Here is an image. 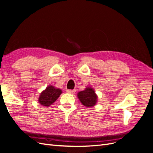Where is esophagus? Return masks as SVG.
<instances>
[{
	"label": "esophagus",
	"mask_w": 153,
	"mask_h": 153,
	"mask_svg": "<svg viewBox=\"0 0 153 153\" xmlns=\"http://www.w3.org/2000/svg\"><path fill=\"white\" fill-rule=\"evenodd\" d=\"M67 92H68V93H69V94H74L75 92V89H73V90L68 89V90H67Z\"/></svg>",
	"instance_id": "esophagus-1"
}]
</instances>
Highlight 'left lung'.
Instances as JSON below:
<instances>
[{
  "mask_svg": "<svg viewBox=\"0 0 153 153\" xmlns=\"http://www.w3.org/2000/svg\"><path fill=\"white\" fill-rule=\"evenodd\" d=\"M77 95L82 105L87 107H91L94 106L98 98L94 89L91 87H87L85 90L79 92Z\"/></svg>",
  "mask_w": 153,
  "mask_h": 153,
  "instance_id": "obj_1",
  "label": "left lung"
}]
</instances>
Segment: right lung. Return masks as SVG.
Wrapping results in <instances>:
<instances>
[{
	"instance_id": "add662e5",
	"label": "right lung",
	"mask_w": 153,
	"mask_h": 153,
	"mask_svg": "<svg viewBox=\"0 0 153 153\" xmlns=\"http://www.w3.org/2000/svg\"><path fill=\"white\" fill-rule=\"evenodd\" d=\"M62 93V91L52 85H49L41 93L39 98V103L45 106L53 104Z\"/></svg>"
}]
</instances>
